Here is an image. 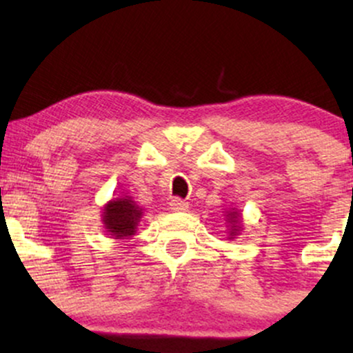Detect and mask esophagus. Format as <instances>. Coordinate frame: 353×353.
I'll return each mask as SVG.
<instances>
[{
	"instance_id": "esophagus-1",
	"label": "esophagus",
	"mask_w": 353,
	"mask_h": 353,
	"mask_svg": "<svg viewBox=\"0 0 353 353\" xmlns=\"http://www.w3.org/2000/svg\"><path fill=\"white\" fill-rule=\"evenodd\" d=\"M169 205H171V209L176 210V212H182V210H188L189 208L188 202L181 199V197H174V199H171V202H169Z\"/></svg>"
}]
</instances>
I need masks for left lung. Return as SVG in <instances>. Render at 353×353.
I'll return each mask as SVG.
<instances>
[{
	"label": "left lung",
	"instance_id": "1",
	"mask_svg": "<svg viewBox=\"0 0 353 353\" xmlns=\"http://www.w3.org/2000/svg\"><path fill=\"white\" fill-rule=\"evenodd\" d=\"M229 216V222H232V224H237L239 222V216L236 212H230V214H228ZM236 230H237V225H232V230H230V236H234V234H236Z\"/></svg>",
	"mask_w": 353,
	"mask_h": 353
}]
</instances>
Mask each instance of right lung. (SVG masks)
I'll return each instance as SVG.
<instances>
[{
    "mask_svg": "<svg viewBox=\"0 0 353 353\" xmlns=\"http://www.w3.org/2000/svg\"><path fill=\"white\" fill-rule=\"evenodd\" d=\"M141 209L131 199L112 201L104 208V224L108 232L116 239H125L136 232L139 222Z\"/></svg>",
    "mask_w": 353,
    "mask_h": 353,
    "instance_id": "right-lung-1",
    "label": "right lung"
}]
</instances>
